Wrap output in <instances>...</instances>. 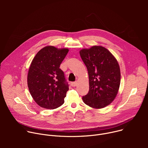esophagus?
Listing matches in <instances>:
<instances>
[{
  "label": "esophagus",
  "mask_w": 148,
  "mask_h": 148,
  "mask_svg": "<svg viewBox=\"0 0 148 148\" xmlns=\"http://www.w3.org/2000/svg\"><path fill=\"white\" fill-rule=\"evenodd\" d=\"M77 81H74V82H71V86L72 87H75L77 86Z\"/></svg>",
  "instance_id": "esophagus-1"
}]
</instances>
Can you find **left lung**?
<instances>
[{
    "label": "left lung",
    "mask_w": 148,
    "mask_h": 148,
    "mask_svg": "<svg viewBox=\"0 0 148 148\" xmlns=\"http://www.w3.org/2000/svg\"><path fill=\"white\" fill-rule=\"evenodd\" d=\"M79 54L89 76L90 90L82 98L84 102L97 109L107 107L116 97L120 86L117 60L107 49L99 46L82 49Z\"/></svg>",
    "instance_id": "left-lung-1"
}]
</instances>
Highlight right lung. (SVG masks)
Instances as JSON below:
<instances>
[{
	"instance_id": "obj_1",
	"label": "right lung",
	"mask_w": 148,
	"mask_h": 148,
	"mask_svg": "<svg viewBox=\"0 0 148 148\" xmlns=\"http://www.w3.org/2000/svg\"><path fill=\"white\" fill-rule=\"evenodd\" d=\"M69 51L68 49L49 46L41 49L34 57L28 72L27 86L40 107L53 110L64 103L69 88L60 66Z\"/></svg>"
}]
</instances>
